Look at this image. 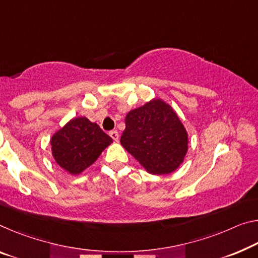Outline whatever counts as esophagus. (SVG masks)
I'll return each instance as SVG.
<instances>
[{
	"label": "esophagus",
	"mask_w": 258,
	"mask_h": 258,
	"mask_svg": "<svg viewBox=\"0 0 258 258\" xmlns=\"http://www.w3.org/2000/svg\"><path fill=\"white\" fill-rule=\"evenodd\" d=\"M109 136L111 137L114 141H118V140H119V133H118L117 131H114V130H113V131H110V132H109Z\"/></svg>",
	"instance_id": "1"
}]
</instances>
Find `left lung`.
<instances>
[{
  "mask_svg": "<svg viewBox=\"0 0 258 258\" xmlns=\"http://www.w3.org/2000/svg\"><path fill=\"white\" fill-rule=\"evenodd\" d=\"M120 144L148 173L174 172L188 150V133L177 112L162 99L131 110Z\"/></svg>",
  "mask_w": 258,
  "mask_h": 258,
  "instance_id": "1",
  "label": "left lung"
}]
</instances>
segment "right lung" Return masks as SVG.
I'll use <instances>...</instances> for the list:
<instances>
[{
	"label": "right lung",
	"instance_id": "right-lung-1",
	"mask_svg": "<svg viewBox=\"0 0 258 258\" xmlns=\"http://www.w3.org/2000/svg\"><path fill=\"white\" fill-rule=\"evenodd\" d=\"M111 144L112 139L86 117L72 118L50 139L55 162L72 175L84 172Z\"/></svg>",
	"mask_w": 258,
	"mask_h": 258
}]
</instances>
